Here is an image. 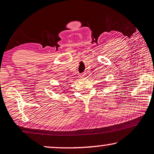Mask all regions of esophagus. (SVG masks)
I'll return each mask as SVG.
<instances>
[{
  "mask_svg": "<svg viewBox=\"0 0 154 154\" xmlns=\"http://www.w3.org/2000/svg\"><path fill=\"white\" fill-rule=\"evenodd\" d=\"M85 76H86L85 73H82V74H80V75H79V77H85Z\"/></svg>",
  "mask_w": 154,
  "mask_h": 154,
  "instance_id": "obj_1",
  "label": "esophagus"
}]
</instances>
